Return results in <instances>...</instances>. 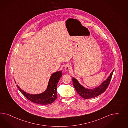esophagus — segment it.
Returning <instances> with one entry per match:
<instances>
[{"instance_id":"34e87169","label":"esophagus","mask_w":128,"mask_h":128,"mask_svg":"<svg viewBox=\"0 0 128 128\" xmlns=\"http://www.w3.org/2000/svg\"><path fill=\"white\" fill-rule=\"evenodd\" d=\"M71 68V66H70V65L68 64L67 65H66L65 68V70L66 71H68Z\"/></svg>"}]
</instances>
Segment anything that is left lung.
<instances>
[{
    "mask_svg": "<svg viewBox=\"0 0 128 128\" xmlns=\"http://www.w3.org/2000/svg\"><path fill=\"white\" fill-rule=\"evenodd\" d=\"M114 71V70H113L110 73V76L108 77L106 80L102 83V84L92 90L85 88L84 86H82L78 81L74 78H73L72 79L73 85L77 93L84 99H90L98 96L104 92L107 88L108 86L110 83Z\"/></svg>",
    "mask_w": 128,
    "mask_h": 128,
    "instance_id": "1",
    "label": "left lung"
}]
</instances>
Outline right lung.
<instances>
[{
	"instance_id": "obj_1",
	"label": "right lung",
	"mask_w": 128,
	"mask_h": 128,
	"mask_svg": "<svg viewBox=\"0 0 128 128\" xmlns=\"http://www.w3.org/2000/svg\"><path fill=\"white\" fill-rule=\"evenodd\" d=\"M62 71H60L53 73L49 80L47 89L43 93L40 94H32L26 93L17 85L18 88L24 96L29 100L35 104L41 105H47L52 104L57 97V86L59 80L62 76ZM16 83V82H15Z\"/></svg>"
}]
</instances>
